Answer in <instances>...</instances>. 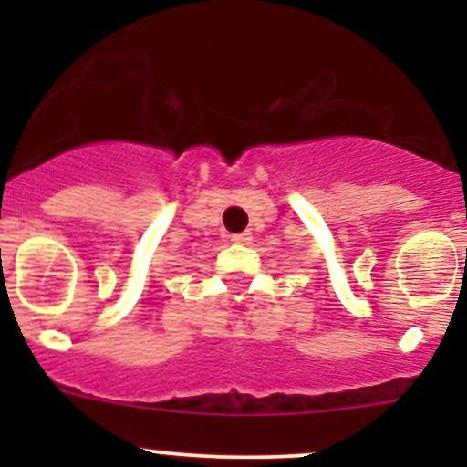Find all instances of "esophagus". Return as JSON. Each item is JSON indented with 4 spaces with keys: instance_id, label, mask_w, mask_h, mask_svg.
Wrapping results in <instances>:
<instances>
[{
    "instance_id": "1",
    "label": "esophagus",
    "mask_w": 467,
    "mask_h": 467,
    "mask_svg": "<svg viewBox=\"0 0 467 467\" xmlns=\"http://www.w3.org/2000/svg\"><path fill=\"white\" fill-rule=\"evenodd\" d=\"M230 242L246 246V244L253 242V233H251V230H244V233H239V234H230Z\"/></svg>"
}]
</instances>
